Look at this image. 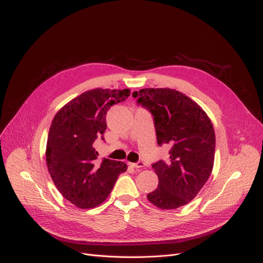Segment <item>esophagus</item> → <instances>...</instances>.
I'll use <instances>...</instances> for the list:
<instances>
[{"instance_id":"34e87169","label":"esophagus","mask_w":263,"mask_h":263,"mask_svg":"<svg viewBox=\"0 0 263 263\" xmlns=\"http://www.w3.org/2000/svg\"><path fill=\"white\" fill-rule=\"evenodd\" d=\"M130 165L134 168H143L145 166V164L143 162H141V161H139L137 163H130Z\"/></svg>"}]
</instances>
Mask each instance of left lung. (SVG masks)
I'll return each instance as SVG.
<instances>
[{
	"mask_svg": "<svg viewBox=\"0 0 263 263\" xmlns=\"http://www.w3.org/2000/svg\"><path fill=\"white\" fill-rule=\"evenodd\" d=\"M132 96L152 115L157 144L170 146L168 160L152 164L159 186L147 199L162 209L189 204L213 171L216 139L212 121L196 102L174 89L146 88Z\"/></svg>",
	"mask_w": 263,
	"mask_h": 263,
	"instance_id": "8db88e82",
	"label": "left lung"
}]
</instances>
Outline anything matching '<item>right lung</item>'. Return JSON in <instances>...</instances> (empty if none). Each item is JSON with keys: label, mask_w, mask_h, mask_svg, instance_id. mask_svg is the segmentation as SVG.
I'll return each instance as SVG.
<instances>
[{"label": "right lung", "mask_w": 263, "mask_h": 263, "mask_svg": "<svg viewBox=\"0 0 263 263\" xmlns=\"http://www.w3.org/2000/svg\"><path fill=\"white\" fill-rule=\"evenodd\" d=\"M130 97V90L93 89L80 95L57 112L46 147L49 174L57 190L82 209L100 205L109 196L119 175L126 171L122 162H96V140H104L106 115L116 103Z\"/></svg>", "instance_id": "1"}]
</instances>
